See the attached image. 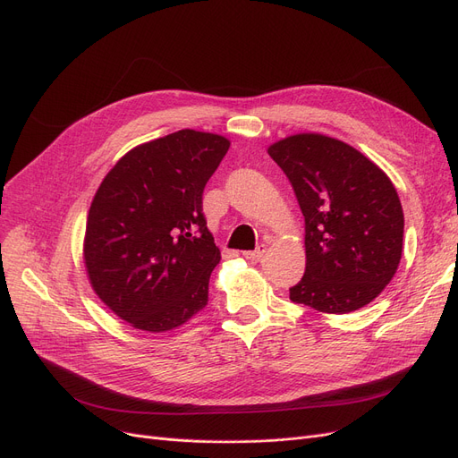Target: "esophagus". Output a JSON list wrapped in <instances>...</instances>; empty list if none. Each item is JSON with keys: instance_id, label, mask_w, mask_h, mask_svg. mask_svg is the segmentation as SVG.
<instances>
[{"instance_id": "1", "label": "esophagus", "mask_w": 458, "mask_h": 458, "mask_svg": "<svg viewBox=\"0 0 458 458\" xmlns=\"http://www.w3.org/2000/svg\"><path fill=\"white\" fill-rule=\"evenodd\" d=\"M265 251H267V246L260 244V246H257L253 251H242V255H244V259H248V260H259L260 257L265 255Z\"/></svg>"}]
</instances>
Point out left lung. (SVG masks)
<instances>
[{"instance_id":"obj_1","label":"left lung","mask_w":458,"mask_h":458,"mask_svg":"<svg viewBox=\"0 0 458 458\" xmlns=\"http://www.w3.org/2000/svg\"><path fill=\"white\" fill-rule=\"evenodd\" d=\"M306 220V274L296 303L343 315L373 301L395 276L404 216L395 186L360 150L322 134L268 147Z\"/></svg>"}]
</instances>
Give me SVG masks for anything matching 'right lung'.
I'll list each match as a JSON object with an SVG mask.
<instances>
[{
    "label": "right lung",
    "instance_id": "add662e5",
    "mask_svg": "<svg viewBox=\"0 0 458 458\" xmlns=\"http://www.w3.org/2000/svg\"><path fill=\"white\" fill-rule=\"evenodd\" d=\"M229 145L179 130L128 150L98 186L83 241L87 276L134 328L162 334L207 306L222 255L207 229L203 190Z\"/></svg>",
    "mask_w": 458,
    "mask_h": 458
}]
</instances>
